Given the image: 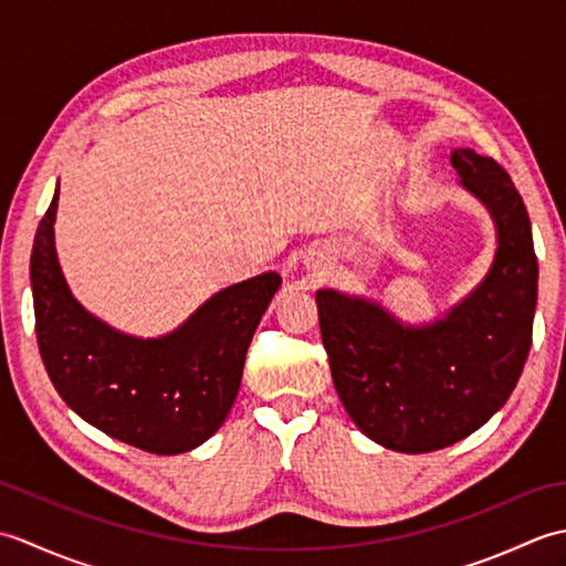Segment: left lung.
I'll list each match as a JSON object with an SVG mask.
<instances>
[{"mask_svg":"<svg viewBox=\"0 0 566 566\" xmlns=\"http://www.w3.org/2000/svg\"><path fill=\"white\" fill-rule=\"evenodd\" d=\"M460 185L489 209L496 255L484 282L442 318L411 326L363 296L318 290V323L335 391L355 426L384 448L442 450L509 401L533 343L537 258L527 209L509 172L457 148Z\"/></svg>","mask_w":566,"mask_h":566,"instance_id":"1","label":"left lung"}]
</instances>
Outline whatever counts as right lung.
Segmentation results:
<instances>
[{"label":"right lung","mask_w":566,"mask_h":566,"mask_svg":"<svg viewBox=\"0 0 566 566\" xmlns=\"http://www.w3.org/2000/svg\"><path fill=\"white\" fill-rule=\"evenodd\" d=\"M55 211L57 189L31 252L35 338L53 387L90 426L138 450L199 448L231 411L252 333L282 276L264 272L226 286L177 331L136 338L72 296L55 255Z\"/></svg>","instance_id":"add662e5"}]
</instances>
